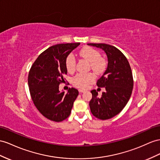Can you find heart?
<instances>
[{"mask_svg":"<svg viewBox=\"0 0 160 160\" xmlns=\"http://www.w3.org/2000/svg\"><path fill=\"white\" fill-rule=\"evenodd\" d=\"M92 65L94 69L98 72H103L105 68V60L98 52L94 54ZM75 83L78 88L80 89H88L90 86L92 84L93 82L92 79L85 78L84 74H80L76 78Z\"/></svg>","mask_w":160,"mask_h":160,"instance_id":"obj_1","label":"heart"}]
</instances>
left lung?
<instances>
[{
    "label": "left lung",
    "instance_id": "obj_1",
    "mask_svg": "<svg viewBox=\"0 0 160 160\" xmlns=\"http://www.w3.org/2000/svg\"><path fill=\"white\" fill-rule=\"evenodd\" d=\"M78 46L77 43L53 45L41 53L30 68L28 86L32 99L40 113L50 120L59 122L67 119L78 95L74 88L59 87L65 82L67 57Z\"/></svg>",
    "mask_w": 160,
    "mask_h": 160
}]
</instances>
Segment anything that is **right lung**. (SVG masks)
I'll return each instance as SVG.
<instances>
[{
    "label": "right lung",
    "mask_w": 160,
    "mask_h": 160,
    "mask_svg": "<svg viewBox=\"0 0 160 160\" xmlns=\"http://www.w3.org/2000/svg\"><path fill=\"white\" fill-rule=\"evenodd\" d=\"M103 49L108 57V67L97 80L99 87L91 93V112L100 120L110 119L128 103L133 88V78L128 60L115 47L106 44H88Z\"/></svg>",
    "instance_id": "obj_1"
}]
</instances>
